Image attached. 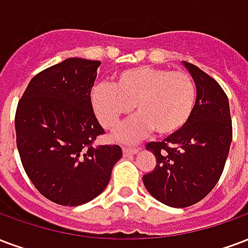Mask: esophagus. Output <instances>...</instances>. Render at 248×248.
<instances>
[{"label": "esophagus", "mask_w": 248, "mask_h": 248, "mask_svg": "<svg viewBox=\"0 0 248 248\" xmlns=\"http://www.w3.org/2000/svg\"><path fill=\"white\" fill-rule=\"evenodd\" d=\"M138 151H139L138 148L124 147V156H130V155H134V154H137Z\"/></svg>", "instance_id": "obj_1"}]
</instances>
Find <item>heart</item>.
<instances>
[{
  "instance_id": "b5f03b06",
  "label": "heart",
  "mask_w": 248,
  "mask_h": 248,
  "mask_svg": "<svg viewBox=\"0 0 248 248\" xmlns=\"http://www.w3.org/2000/svg\"><path fill=\"white\" fill-rule=\"evenodd\" d=\"M197 89L184 71L139 65L115 75L114 84H97L89 101L101 126L114 129L119 119L135 108L138 114L119 126L114 138L135 143L155 130L159 135L180 131L189 121Z\"/></svg>"
}]
</instances>
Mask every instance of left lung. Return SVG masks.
Listing matches in <instances>:
<instances>
[{"label": "left lung", "mask_w": 248, "mask_h": 248, "mask_svg": "<svg viewBox=\"0 0 248 248\" xmlns=\"http://www.w3.org/2000/svg\"><path fill=\"white\" fill-rule=\"evenodd\" d=\"M193 78L197 96L184 127L163 142L147 143L156 159L143 184L154 199L172 208H186L206 197L219 180L232 140L226 93L208 73L183 62Z\"/></svg>", "instance_id": "left-lung-1"}]
</instances>
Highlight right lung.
Segmentation results:
<instances>
[{"label": "right lung", "instance_id": "obj_1", "mask_svg": "<svg viewBox=\"0 0 248 248\" xmlns=\"http://www.w3.org/2000/svg\"><path fill=\"white\" fill-rule=\"evenodd\" d=\"M100 64L71 58L47 68L31 78L16 106L22 166L46 199L64 206L96 199L122 157L117 144L93 146L105 133L89 101Z\"/></svg>", "mask_w": 248, "mask_h": 248}]
</instances>
